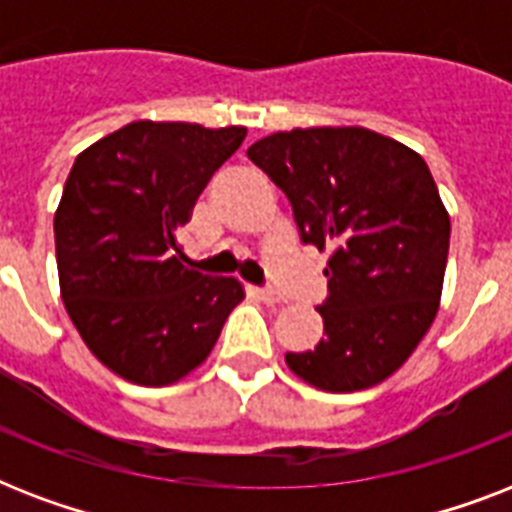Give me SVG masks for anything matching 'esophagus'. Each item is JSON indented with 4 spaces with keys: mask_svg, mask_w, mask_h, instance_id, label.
<instances>
[{
    "mask_svg": "<svg viewBox=\"0 0 512 512\" xmlns=\"http://www.w3.org/2000/svg\"><path fill=\"white\" fill-rule=\"evenodd\" d=\"M252 295H255L257 300H263L265 305H281V303H287V300H284V297H281L279 292H273V289L252 287Z\"/></svg>",
    "mask_w": 512,
    "mask_h": 512,
    "instance_id": "34e87169",
    "label": "esophagus"
}]
</instances>
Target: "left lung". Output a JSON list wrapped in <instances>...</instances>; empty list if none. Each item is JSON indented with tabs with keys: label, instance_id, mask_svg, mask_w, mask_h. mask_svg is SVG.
Listing matches in <instances>:
<instances>
[{
	"label": "left lung",
	"instance_id": "8db88e82",
	"mask_svg": "<svg viewBox=\"0 0 512 512\" xmlns=\"http://www.w3.org/2000/svg\"><path fill=\"white\" fill-rule=\"evenodd\" d=\"M287 193L305 244L332 249L324 337L287 353L308 385L353 393L412 356L441 303L449 212L417 151L366 127H305L249 146Z\"/></svg>",
	"mask_w": 512,
	"mask_h": 512
}]
</instances>
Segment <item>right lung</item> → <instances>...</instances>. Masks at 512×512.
<instances>
[{
    "mask_svg": "<svg viewBox=\"0 0 512 512\" xmlns=\"http://www.w3.org/2000/svg\"><path fill=\"white\" fill-rule=\"evenodd\" d=\"M247 127L132 122L76 156L55 212L60 297L100 364L162 388L191 374L244 300L233 276L172 255L209 177Z\"/></svg>",
    "mask_w": 512,
    "mask_h": 512,
    "instance_id": "add662e5",
    "label": "right lung"
}]
</instances>
